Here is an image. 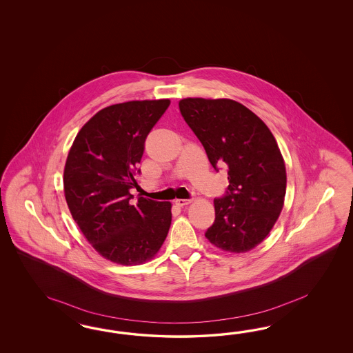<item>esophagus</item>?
I'll use <instances>...</instances> for the list:
<instances>
[{"instance_id": "obj_1", "label": "esophagus", "mask_w": 353, "mask_h": 353, "mask_svg": "<svg viewBox=\"0 0 353 353\" xmlns=\"http://www.w3.org/2000/svg\"><path fill=\"white\" fill-rule=\"evenodd\" d=\"M192 199H176L174 201V203L177 204V205H180V207H183V205H186V204L192 203Z\"/></svg>"}]
</instances>
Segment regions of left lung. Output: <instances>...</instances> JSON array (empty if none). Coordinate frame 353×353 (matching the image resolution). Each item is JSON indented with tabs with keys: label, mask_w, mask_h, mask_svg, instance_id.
<instances>
[{
	"label": "left lung",
	"mask_w": 353,
	"mask_h": 353,
	"mask_svg": "<svg viewBox=\"0 0 353 353\" xmlns=\"http://www.w3.org/2000/svg\"><path fill=\"white\" fill-rule=\"evenodd\" d=\"M180 112L203 145L214 171L228 168L229 185L214 198L205 238L229 252H245L269 234L282 211L286 168L261 119L232 99H181Z\"/></svg>",
	"instance_id": "1"
}]
</instances>
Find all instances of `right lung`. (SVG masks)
<instances>
[{
    "instance_id": "right-lung-1",
    "label": "right lung",
    "mask_w": 353,
    "mask_h": 353,
    "mask_svg": "<svg viewBox=\"0 0 353 353\" xmlns=\"http://www.w3.org/2000/svg\"><path fill=\"white\" fill-rule=\"evenodd\" d=\"M171 103L132 101L97 112L80 132L64 167V196L90 245L107 260L136 265L161 248L171 226L170 202L139 196L145 141Z\"/></svg>"
}]
</instances>
